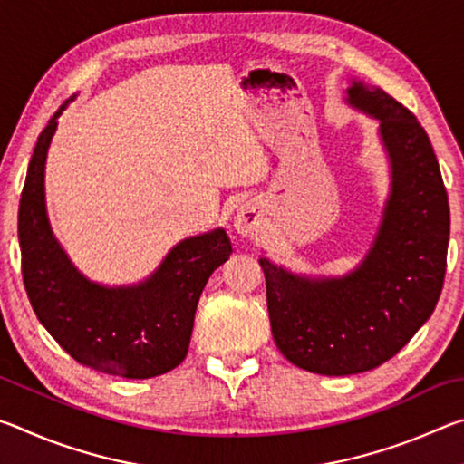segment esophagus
I'll use <instances>...</instances> for the list:
<instances>
[{
    "label": "esophagus",
    "instance_id": "1",
    "mask_svg": "<svg viewBox=\"0 0 464 464\" xmlns=\"http://www.w3.org/2000/svg\"><path fill=\"white\" fill-rule=\"evenodd\" d=\"M235 229H237V233L246 235V237H254V235H257V231H260V217H257L254 207L246 204V207H241L237 210V217H235Z\"/></svg>",
    "mask_w": 464,
    "mask_h": 464
}]
</instances>
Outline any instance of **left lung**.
<instances>
[{
  "instance_id": "1",
  "label": "left lung",
  "mask_w": 464,
  "mask_h": 464,
  "mask_svg": "<svg viewBox=\"0 0 464 464\" xmlns=\"http://www.w3.org/2000/svg\"><path fill=\"white\" fill-rule=\"evenodd\" d=\"M350 104L381 121L391 196L372 249L343 278H301L260 257L272 335L290 362L343 376L387 362L426 324L444 286L449 194L428 132L401 102L354 82Z\"/></svg>"
}]
</instances>
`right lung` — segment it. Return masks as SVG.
Returning a JSON list of instances; mask_svg holds the SVG:
<instances>
[{"instance_id":"right-lung-1","label":"right lung","mask_w":464,"mask_h":464,"mask_svg":"<svg viewBox=\"0 0 464 464\" xmlns=\"http://www.w3.org/2000/svg\"><path fill=\"white\" fill-rule=\"evenodd\" d=\"M65 106L38 135L20 198L22 278L30 304L83 366L124 379L169 372L188 354L196 304L210 274L229 260V237L217 229L178 243L139 286L104 288L85 280L53 237L44 208L46 151Z\"/></svg>"}]
</instances>
